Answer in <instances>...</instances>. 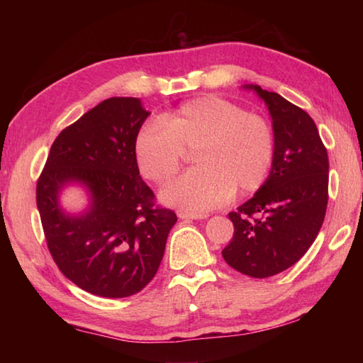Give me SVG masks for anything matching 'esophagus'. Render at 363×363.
Listing matches in <instances>:
<instances>
[{"instance_id":"obj_1","label":"esophagus","mask_w":363,"mask_h":363,"mask_svg":"<svg viewBox=\"0 0 363 363\" xmlns=\"http://www.w3.org/2000/svg\"><path fill=\"white\" fill-rule=\"evenodd\" d=\"M181 219H186V220H194V219H205L208 218L206 213H187V211H181L177 214Z\"/></svg>"}]
</instances>
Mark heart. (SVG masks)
I'll return each instance as SVG.
<instances>
[{"label":"heart","instance_id":"b5f03b06","mask_svg":"<svg viewBox=\"0 0 363 363\" xmlns=\"http://www.w3.org/2000/svg\"><path fill=\"white\" fill-rule=\"evenodd\" d=\"M194 150L199 164L160 192L164 205L201 213L224 203L233 192H256L270 173L274 133L259 115L245 113L216 96L196 97L147 125L134 140V160L147 181L168 182Z\"/></svg>","mask_w":363,"mask_h":363}]
</instances>
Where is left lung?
<instances>
[{
  "mask_svg": "<svg viewBox=\"0 0 363 363\" xmlns=\"http://www.w3.org/2000/svg\"><path fill=\"white\" fill-rule=\"evenodd\" d=\"M243 89L266 104L275 155L253 199L229 213L235 230L223 257L248 277L266 279L296 264L320 230L328 203V153L303 108L257 84Z\"/></svg>",
  "mask_w": 363,
  "mask_h": 363,
  "instance_id": "1",
  "label": "left lung"
}]
</instances>
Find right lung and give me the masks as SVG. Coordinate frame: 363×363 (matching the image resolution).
<instances>
[{
	"instance_id": "add662e5",
	"label": "right lung",
	"mask_w": 363,
	"mask_h": 363,
	"mask_svg": "<svg viewBox=\"0 0 363 363\" xmlns=\"http://www.w3.org/2000/svg\"><path fill=\"white\" fill-rule=\"evenodd\" d=\"M149 110L138 97H110L59 134L36 184L43 230L67 279L102 298L139 293L163 259L174 211L153 203L139 176L134 140ZM70 185L89 195L70 213L60 195Z\"/></svg>"
}]
</instances>
